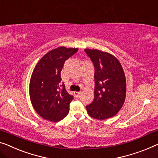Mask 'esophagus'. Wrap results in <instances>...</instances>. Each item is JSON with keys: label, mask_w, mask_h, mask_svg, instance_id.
<instances>
[{"label": "esophagus", "mask_w": 158, "mask_h": 158, "mask_svg": "<svg viewBox=\"0 0 158 158\" xmlns=\"http://www.w3.org/2000/svg\"><path fill=\"white\" fill-rule=\"evenodd\" d=\"M80 94H81V92H80V91H74V96H75V97H76V98L78 97Z\"/></svg>", "instance_id": "34e87169"}]
</instances>
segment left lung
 Segmentation results:
<instances>
[{
    "label": "left lung",
    "mask_w": 158,
    "mask_h": 158,
    "mask_svg": "<svg viewBox=\"0 0 158 158\" xmlns=\"http://www.w3.org/2000/svg\"><path fill=\"white\" fill-rule=\"evenodd\" d=\"M95 67V89L93 102L86 109L94 119L103 120L116 116L123 106L126 96V80L118 60L99 49H84Z\"/></svg>",
    "instance_id": "8db88e82"
}]
</instances>
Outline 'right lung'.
Returning <instances> with one entry per match:
<instances>
[{
	"label": "right lung",
	"instance_id": "right-lung-1",
	"mask_svg": "<svg viewBox=\"0 0 158 158\" xmlns=\"http://www.w3.org/2000/svg\"><path fill=\"white\" fill-rule=\"evenodd\" d=\"M78 48L59 47L48 52L39 60L32 73L29 92L32 105L44 119L58 122L67 116L73 96L61 86L60 73L65 60Z\"/></svg>",
	"mask_w": 158,
	"mask_h": 158
}]
</instances>
